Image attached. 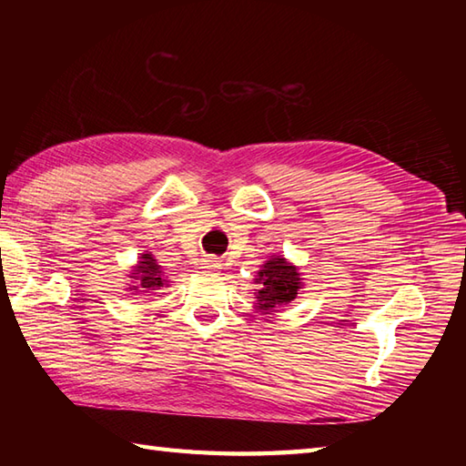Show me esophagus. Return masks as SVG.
I'll list each match as a JSON object with an SVG mask.
<instances>
[{"label":"esophagus","mask_w":466,"mask_h":466,"mask_svg":"<svg viewBox=\"0 0 466 466\" xmlns=\"http://www.w3.org/2000/svg\"><path fill=\"white\" fill-rule=\"evenodd\" d=\"M202 268L206 272H216L218 268H220V262H218L216 258H204L202 260Z\"/></svg>","instance_id":"esophagus-1"}]
</instances>
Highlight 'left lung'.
Instances as JSON below:
<instances>
[{"label": "left lung", "mask_w": 466, "mask_h": 466, "mask_svg": "<svg viewBox=\"0 0 466 466\" xmlns=\"http://www.w3.org/2000/svg\"><path fill=\"white\" fill-rule=\"evenodd\" d=\"M258 304L262 310H276L296 299L300 290V274L284 258H270L258 272Z\"/></svg>", "instance_id": "1"}]
</instances>
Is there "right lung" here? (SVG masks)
Masks as SVG:
<instances>
[{
	"label": "right lung",
	"instance_id": "1",
	"mask_svg": "<svg viewBox=\"0 0 466 466\" xmlns=\"http://www.w3.org/2000/svg\"><path fill=\"white\" fill-rule=\"evenodd\" d=\"M134 280H137L136 289H146V290H160V286H164V279H162V270L160 266L156 264V260L152 258V254H142V262L136 266ZM144 292V290H142Z\"/></svg>",
	"mask_w": 466,
	"mask_h": 466
}]
</instances>
